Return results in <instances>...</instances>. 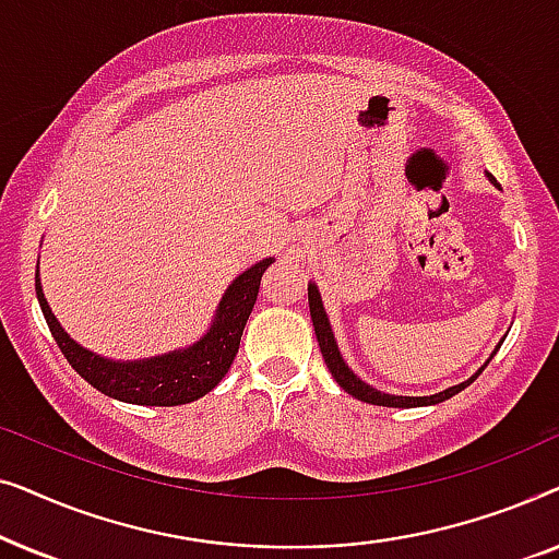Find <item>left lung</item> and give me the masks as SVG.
<instances>
[{
  "instance_id": "8db88e82",
  "label": "left lung",
  "mask_w": 559,
  "mask_h": 559,
  "mask_svg": "<svg viewBox=\"0 0 559 559\" xmlns=\"http://www.w3.org/2000/svg\"><path fill=\"white\" fill-rule=\"evenodd\" d=\"M488 178H491L493 186L499 188V182H496L493 175H488ZM308 300H310V318H312V328H316V335H318L320 354H323L328 369H331V373H333V379L338 381V384L346 389L350 396H356V400H361L366 404H379V407H425V404L445 402V400H450V396H455L457 392H463V389L468 386V384H473V381L478 379V373L486 369L488 361H491L496 350L501 348V343H499V346H496V350L491 354V358H488V361L480 366L476 377H471L468 381H463V384H457V386H450V389H445V392H440V394H432V396H394V394H384V392H377V389L369 386V384H364V381L358 379L356 373L348 369L346 361H343V358H341V350H338V346H335L331 323H328V316H325V310H323V302H320V293H318L316 285H308Z\"/></svg>"
}]
</instances>
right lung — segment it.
Returning a JSON list of instances; mask_svg holds the SVG:
<instances>
[{
  "instance_id": "add662e5",
  "label": "right lung",
  "mask_w": 559,
  "mask_h": 559,
  "mask_svg": "<svg viewBox=\"0 0 559 559\" xmlns=\"http://www.w3.org/2000/svg\"><path fill=\"white\" fill-rule=\"evenodd\" d=\"M272 262L274 259H264L231 282L218 305L211 331L201 341L186 350L132 364L109 361V358H102L79 346L52 316L37 277L35 293L60 354L68 358L75 373H81V379H86L91 386L111 396V400L150 404V407H178V404L201 400L231 369L234 358L239 354L243 325H247L251 308L257 302L262 274Z\"/></svg>"
}]
</instances>
